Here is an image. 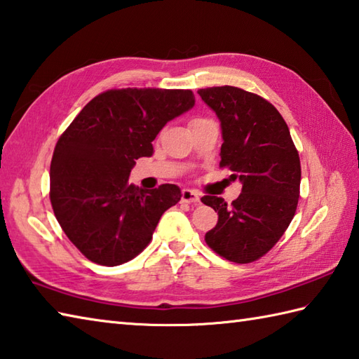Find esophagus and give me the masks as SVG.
Masks as SVG:
<instances>
[{"mask_svg": "<svg viewBox=\"0 0 359 359\" xmlns=\"http://www.w3.org/2000/svg\"><path fill=\"white\" fill-rule=\"evenodd\" d=\"M182 202H188V203H198L199 202V194L193 191V189H182Z\"/></svg>", "mask_w": 359, "mask_h": 359, "instance_id": "esophagus-1", "label": "esophagus"}]
</instances>
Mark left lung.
Wrapping results in <instances>:
<instances>
[{"label":"left lung","instance_id":"1","mask_svg":"<svg viewBox=\"0 0 359 359\" xmlns=\"http://www.w3.org/2000/svg\"><path fill=\"white\" fill-rule=\"evenodd\" d=\"M198 93L221 121L219 166L243 184L230 207L216 196L201 199L219 216L205 243L229 262L252 263L276 245L296 213L299 152L283 116L262 96L230 86Z\"/></svg>","mask_w":359,"mask_h":359}]
</instances>
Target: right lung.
Instances as JSON below:
<instances>
[{"mask_svg": "<svg viewBox=\"0 0 359 359\" xmlns=\"http://www.w3.org/2000/svg\"><path fill=\"white\" fill-rule=\"evenodd\" d=\"M194 105L191 90L121 88L93 97L62 133L51 160L49 199L62 230L90 262L135 258L168 208L182 198L172 184H129L140 157H151L165 124Z\"/></svg>", "mask_w": 359, "mask_h": 359, "instance_id": "add662e5", "label": "right lung"}]
</instances>
